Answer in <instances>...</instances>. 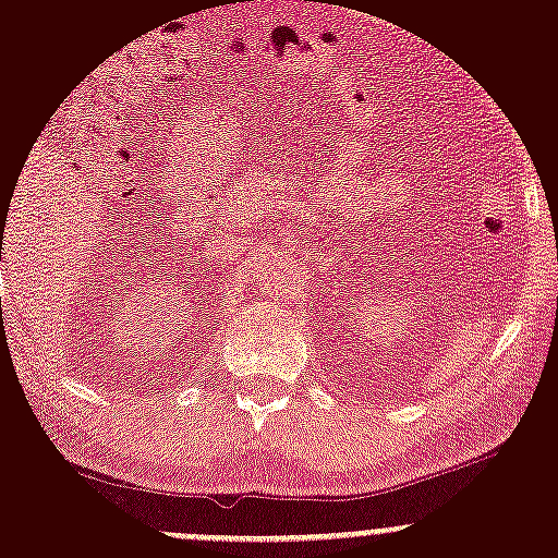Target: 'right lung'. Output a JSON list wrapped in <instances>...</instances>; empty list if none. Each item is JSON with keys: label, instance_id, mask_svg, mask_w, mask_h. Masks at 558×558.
Listing matches in <instances>:
<instances>
[{"label": "right lung", "instance_id": "obj_1", "mask_svg": "<svg viewBox=\"0 0 558 558\" xmlns=\"http://www.w3.org/2000/svg\"><path fill=\"white\" fill-rule=\"evenodd\" d=\"M0 262H2V246H0Z\"/></svg>", "mask_w": 558, "mask_h": 558}]
</instances>
